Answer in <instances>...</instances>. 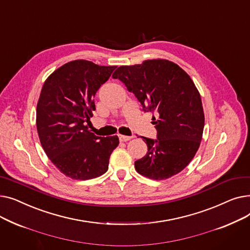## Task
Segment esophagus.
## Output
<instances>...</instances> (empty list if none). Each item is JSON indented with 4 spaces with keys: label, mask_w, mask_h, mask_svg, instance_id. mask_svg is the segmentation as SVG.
<instances>
[{
    "label": "esophagus",
    "mask_w": 250,
    "mask_h": 250,
    "mask_svg": "<svg viewBox=\"0 0 250 250\" xmlns=\"http://www.w3.org/2000/svg\"><path fill=\"white\" fill-rule=\"evenodd\" d=\"M118 139H120L121 142H127L130 139H133L132 136H124V135H118Z\"/></svg>",
    "instance_id": "obj_1"
}]
</instances>
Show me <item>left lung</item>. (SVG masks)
<instances>
[{
  "label": "left lung",
  "mask_w": 250,
  "mask_h": 250,
  "mask_svg": "<svg viewBox=\"0 0 250 250\" xmlns=\"http://www.w3.org/2000/svg\"><path fill=\"white\" fill-rule=\"evenodd\" d=\"M152 112L157 139L142 137L148 152L135 162L137 171L151 179L171 177L185 169L198 151L205 115L201 95L190 77L166 60L122 65L112 75Z\"/></svg>",
  "instance_id": "left-lung-1"
}]
</instances>
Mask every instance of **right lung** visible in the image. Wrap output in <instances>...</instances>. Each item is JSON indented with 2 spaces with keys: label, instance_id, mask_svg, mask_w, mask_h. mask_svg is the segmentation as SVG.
I'll use <instances>...</instances> for the list:
<instances>
[{
  "label": "right lung",
  "instance_id": "add662e5",
  "mask_svg": "<svg viewBox=\"0 0 250 250\" xmlns=\"http://www.w3.org/2000/svg\"><path fill=\"white\" fill-rule=\"evenodd\" d=\"M115 68L77 60L56 70L42 86L36 109L39 140L50 161L70 178L104 174L120 143L117 136L98 137L85 125L95 110L96 92Z\"/></svg>",
  "mask_w": 250,
  "mask_h": 250
}]
</instances>
